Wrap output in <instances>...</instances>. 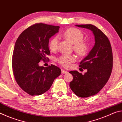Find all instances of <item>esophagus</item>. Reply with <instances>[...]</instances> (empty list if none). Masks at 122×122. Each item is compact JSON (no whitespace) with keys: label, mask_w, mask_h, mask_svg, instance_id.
I'll list each match as a JSON object with an SVG mask.
<instances>
[{"label":"esophagus","mask_w":122,"mask_h":122,"mask_svg":"<svg viewBox=\"0 0 122 122\" xmlns=\"http://www.w3.org/2000/svg\"><path fill=\"white\" fill-rule=\"evenodd\" d=\"M67 73H68V71H65V70H64V69H62L61 70V73H62V74H67Z\"/></svg>","instance_id":"34e87169"}]
</instances>
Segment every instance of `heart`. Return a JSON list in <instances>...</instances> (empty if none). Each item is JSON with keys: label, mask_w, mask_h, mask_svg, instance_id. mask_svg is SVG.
Listing matches in <instances>:
<instances>
[{"label": "heart", "mask_w": 122, "mask_h": 122, "mask_svg": "<svg viewBox=\"0 0 122 122\" xmlns=\"http://www.w3.org/2000/svg\"><path fill=\"white\" fill-rule=\"evenodd\" d=\"M63 36L74 44V49L78 55H83L85 54L88 50L87 44L82 41L83 34L81 30L76 28L68 29L63 33ZM59 38L54 36L49 41V48L51 51H55L57 48L58 45ZM76 57L74 55H63L59 57L57 61L63 67L68 68L71 65V62L75 61Z\"/></svg>", "instance_id": "1"}]
</instances>
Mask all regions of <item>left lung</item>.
Segmentation results:
<instances>
[{"instance_id":"1","label":"left lung","mask_w":122,"mask_h":122,"mask_svg":"<svg viewBox=\"0 0 122 122\" xmlns=\"http://www.w3.org/2000/svg\"><path fill=\"white\" fill-rule=\"evenodd\" d=\"M75 26L88 29L94 36L93 48L79 66L87 71L84 75L77 71L69 72L73 76L69 84L71 90L78 97H88L97 94L108 82L112 69V49L107 36L96 26L91 24Z\"/></svg>"}]
</instances>
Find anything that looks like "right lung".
Masks as SVG:
<instances>
[{"instance_id": "obj_1", "label": "right lung", "mask_w": 122, "mask_h": 122, "mask_svg": "<svg viewBox=\"0 0 122 122\" xmlns=\"http://www.w3.org/2000/svg\"><path fill=\"white\" fill-rule=\"evenodd\" d=\"M60 26L36 24L22 32L14 46L12 66L14 77L22 90L32 96L40 95L48 91L61 69L51 65L40 66L50 54L49 40L59 32Z\"/></svg>"}]
</instances>
